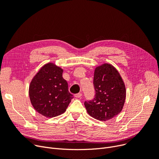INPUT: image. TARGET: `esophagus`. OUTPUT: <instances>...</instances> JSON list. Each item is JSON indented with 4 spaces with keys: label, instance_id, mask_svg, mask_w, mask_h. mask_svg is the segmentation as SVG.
I'll use <instances>...</instances> for the list:
<instances>
[{
    "label": "esophagus",
    "instance_id": "34e87169",
    "mask_svg": "<svg viewBox=\"0 0 159 159\" xmlns=\"http://www.w3.org/2000/svg\"><path fill=\"white\" fill-rule=\"evenodd\" d=\"M81 96H82V94H81V93L75 94L74 95V96H75V98H81Z\"/></svg>",
    "mask_w": 159,
    "mask_h": 159
}]
</instances>
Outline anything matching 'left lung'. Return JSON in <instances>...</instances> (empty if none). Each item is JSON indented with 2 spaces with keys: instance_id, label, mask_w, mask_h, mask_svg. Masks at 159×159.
I'll use <instances>...</instances> for the list:
<instances>
[{
  "instance_id": "obj_1",
  "label": "left lung",
  "mask_w": 159,
  "mask_h": 159,
  "mask_svg": "<svg viewBox=\"0 0 159 159\" xmlns=\"http://www.w3.org/2000/svg\"><path fill=\"white\" fill-rule=\"evenodd\" d=\"M95 96L85 102L88 114L93 118L107 121L122 111L126 97L124 82L112 65L104 63L97 66L94 74Z\"/></svg>"
}]
</instances>
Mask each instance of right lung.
<instances>
[{"mask_svg": "<svg viewBox=\"0 0 159 159\" xmlns=\"http://www.w3.org/2000/svg\"><path fill=\"white\" fill-rule=\"evenodd\" d=\"M63 70L52 63L43 66L32 79L29 96L34 109L43 116L52 118L63 114L73 96L69 91Z\"/></svg>", "mask_w": 159, "mask_h": 159, "instance_id": "obj_1", "label": "right lung"}]
</instances>
